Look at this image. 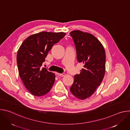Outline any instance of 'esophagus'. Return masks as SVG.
Masks as SVG:
<instances>
[{
	"mask_svg": "<svg viewBox=\"0 0 130 130\" xmlns=\"http://www.w3.org/2000/svg\"><path fill=\"white\" fill-rule=\"evenodd\" d=\"M57 74L58 76L62 77H64L65 76V73H58Z\"/></svg>",
	"mask_w": 130,
	"mask_h": 130,
	"instance_id": "obj_1",
	"label": "esophagus"
}]
</instances>
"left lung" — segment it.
Returning <instances> with one entry per match:
<instances>
[{
    "label": "left lung",
    "instance_id": "left-lung-1",
    "mask_svg": "<svg viewBox=\"0 0 130 130\" xmlns=\"http://www.w3.org/2000/svg\"><path fill=\"white\" fill-rule=\"evenodd\" d=\"M70 34L75 43L78 62L83 64L79 75L74 77L70 89L75 97L84 100L94 93L103 79L105 52L101 42L89 33L73 30Z\"/></svg>",
    "mask_w": 130,
    "mask_h": 130
}]
</instances>
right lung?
I'll return each mask as SVG.
<instances>
[{
	"mask_svg": "<svg viewBox=\"0 0 130 130\" xmlns=\"http://www.w3.org/2000/svg\"><path fill=\"white\" fill-rule=\"evenodd\" d=\"M65 34L45 31L34 34L28 36L18 49L16 59L20 77L32 95L44 96L52 88L55 74L41 66L53 45Z\"/></svg>",
	"mask_w": 130,
	"mask_h": 130,
	"instance_id": "obj_1",
	"label": "right lung"
}]
</instances>
